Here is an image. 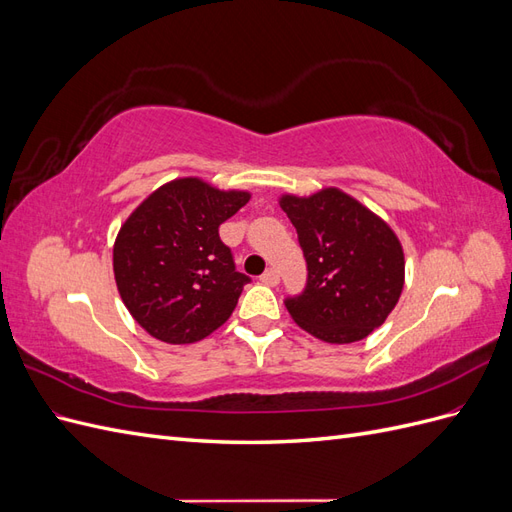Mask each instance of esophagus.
I'll use <instances>...</instances> for the list:
<instances>
[{"label":"esophagus","mask_w":512,"mask_h":512,"mask_svg":"<svg viewBox=\"0 0 512 512\" xmlns=\"http://www.w3.org/2000/svg\"><path fill=\"white\" fill-rule=\"evenodd\" d=\"M260 282L267 284V286H277V282H280V275H277L275 269H267L265 273L260 275Z\"/></svg>","instance_id":"esophagus-1"}]
</instances>
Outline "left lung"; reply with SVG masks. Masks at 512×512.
Instances as JSON below:
<instances>
[{
  "label": "left lung",
  "mask_w": 512,
  "mask_h": 512,
  "mask_svg": "<svg viewBox=\"0 0 512 512\" xmlns=\"http://www.w3.org/2000/svg\"><path fill=\"white\" fill-rule=\"evenodd\" d=\"M280 207L297 228L307 284L288 297L292 320L327 344L365 339L393 312L404 290V250L391 226L337 188L284 194Z\"/></svg>",
  "instance_id": "obj_1"
}]
</instances>
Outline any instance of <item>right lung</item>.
<instances>
[{
  "label": "right lung",
  "mask_w": 512,
  "mask_h": 512,
  "mask_svg": "<svg viewBox=\"0 0 512 512\" xmlns=\"http://www.w3.org/2000/svg\"><path fill=\"white\" fill-rule=\"evenodd\" d=\"M250 192L218 190L198 177L164 183L123 222L113 271L132 318L166 344H194L230 318L250 277L235 269L220 224Z\"/></svg>",
  "instance_id": "right-lung-1"
}]
</instances>
